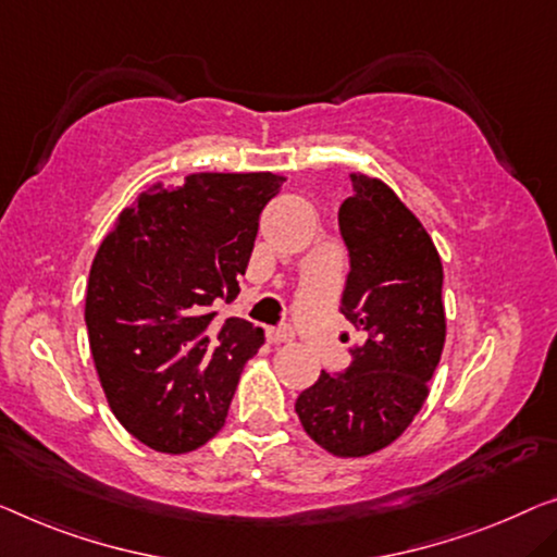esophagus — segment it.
Wrapping results in <instances>:
<instances>
[{
	"mask_svg": "<svg viewBox=\"0 0 557 557\" xmlns=\"http://www.w3.org/2000/svg\"><path fill=\"white\" fill-rule=\"evenodd\" d=\"M268 339H270V343H275V345H280V343H293L295 332H293V327H289V325L268 327Z\"/></svg>",
	"mask_w": 557,
	"mask_h": 557,
	"instance_id": "esophagus-1",
	"label": "esophagus"
}]
</instances>
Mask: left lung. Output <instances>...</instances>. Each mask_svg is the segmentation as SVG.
<instances>
[{"label": "left lung", "instance_id": "left-lung-1", "mask_svg": "<svg viewBox=\"0 0 557 557\" xmlns=\"http://www.w3.org/2000/svg\"><path fill=\"white\" fill-rule=\"evenodd\" d=\"M337 222L347 252L339 312L360 330L350 368L322 370L295 412L337 458H362L400 437L430 393L445 345L443 262L420 220L383 180L355 172Z\"/></svg>", "mask_w": 557, "mask_h": 557}]
</instances>
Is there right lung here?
<instances>
[{"label":"right lung","mask_w":557,"mask_h":557,"mask_svg":"<svg viewBox=\"0 0 557 557\" xmlns=\"http://www.w3.org/2000/svg\"><path fill=\"white\" fill-rule=\"evenodd\" d=\"M285 177L197 172L120 212L87 282L85 322L99 383L124 430L157 453H189L225 425L262 327L227 318L260 212Z\"/></svg>","instance_id":"1"}]
</instances>
